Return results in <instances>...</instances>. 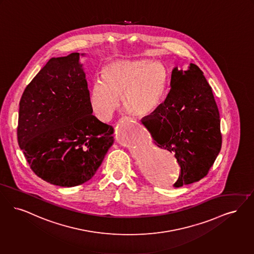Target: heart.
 Instances as JSON below:
<instances>
[{
    "mask_svg": "<svg viewBox=\"0 0 254 254\" xmlns=\"http://www.w3.org/2000/svg\"><path fill=\"white\" fill-rule=\"evenodd\" d=\"M101 80L91 85V113L109 122L123 104L138 116H148L162 106L167 90V73L163 65L148 61H112L102 69Z\"/></svg>",
    "mask_w": 254,
    "mask_h": 254,
    "instance_id": "b5f03b06",
    "label": "heart"
}]
</instances>
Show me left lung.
Masks as SVG:
<instances>
[{"label": "left lung", "mask_w": 254, "mask_h": 254, "mask_svg": "<svg viewBox=\"0 0 254 254\" xmlns=\"http://www.w3.org/2000/svg\"><path fill=\"white\" fill-rule=\"evenodd\" d=\"M170 91L159 110L142 125L159 147L175 153L181 173L173 187L200 181L220 152L219 112L203 72L191 63L187 71L173 69Z\"/></svg>", "instance_id": "obj_1"}]
</instances>
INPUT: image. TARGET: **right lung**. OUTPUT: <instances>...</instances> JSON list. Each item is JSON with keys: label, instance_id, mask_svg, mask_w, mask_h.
<instances>
[{"label": "right lung", "instance_id": "right-lung-1", "mask_svg": "<svg viewBox=\"0 0 254 254\" xmlns=\"http://www.w3.org/2000/svg\"><path fill=\"white\" fill-rule=\"evenodd\" d=\"M79 58L72 53L51 59L20 101V149L33 172L61 187L91 180L114 141L112 126L91 114Z\"/></svg>", "mask_w": 254, "mask_h": 254}]
</instances>
